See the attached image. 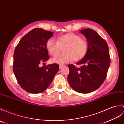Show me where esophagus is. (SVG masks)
<instances>
[{
  "mask_svg": "<svg viewBox=\"0 0 124 124\" xmlns=\"http://www.w3.org/2000/svg\"><path fill=\"white\" fill-rule=\"evenodd\" d=\"M64 65H61V64H60V65H59V68H60V69H62L63 67H64Z\"/></svg>",
  "mask_w": 124,
  "mask_h": 124,
  "instance_id": "obj_1",
  "label": "esophagus"
}]
</instances>
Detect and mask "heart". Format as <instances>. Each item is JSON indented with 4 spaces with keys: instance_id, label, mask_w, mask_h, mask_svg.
<instances>
[{
    "instance_id": "heart-1",
    "label": "heart",
    "mask_w": 124,
    "mask_h": 124,
    "mask_svg": "<svg viewBox=\"0 0 124 124\" xmlns=\"http://www.w3.org/2000/svg\"><path fill=\"white\" fill-rule=\"evenodd\" d=\"M46 48L51 55L56 56L63 48L64 53L52 59V62L57 64H64L73 60L78 61L85 57L87 52L88 45L85 40L73 33H68L57 37L56 41L48 39L46 43Z\"/></svg>"
}]
</instances>
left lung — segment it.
Returning <instances> with one entry per match:
<instances>
[{"label":"left lung","mask_w":124,"mask_h":124,"mask_svg":"<svg viewBox=\"0 0 124 124\" xmlns=\"http://www.w3.org/2000/svg\"><path fill=\"white\" fill-rule=\"evenodd\" d=\"M88 43L87 52L76 64H69L70 72L68 80L73 90L79 93H88L99 88L104 82L110 58L107 42L96 31L90 29L80 31Z\"/></svg>","instance_id":"left-lung-1"}]
</instances>
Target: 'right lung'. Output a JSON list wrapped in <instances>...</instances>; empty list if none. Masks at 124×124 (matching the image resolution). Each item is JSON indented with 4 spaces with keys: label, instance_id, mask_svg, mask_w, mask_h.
Instances as JSON below:
<instances>
[{
    "label": "right lung",
    "instance_id": "right-lung-1",
    "mask_svg": "<svg viewBox=\"0 0 124 124\" xmlns=\"http://www.w3.org/2000/svg\"><path fill=\"white\" fill-rule=\"evenodd\" d=\"M53 33L36 28L22 37L14 53L13 71L17 82L28 93L46 89L59 70L56 63L40 67L49 59L46 43Z\"/></svg>",
    "mask_w": 124,
    "mask_h": 124
}]
</instances>
